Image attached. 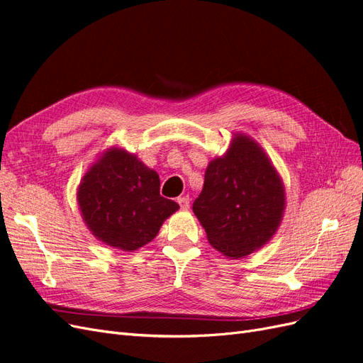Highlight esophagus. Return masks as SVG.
I'll use <instances>...</instances> for the list:
<instances>
[{
  "instance_id": "esophagus-1",
  "label": "esophagus",
  "mask_w": 363,
  "mask_h": 363,
  "mask_svg": "<svg viewBox=\"0 0 363 363\" xmlns=\"http://www.w3.org/2000/svg\"><path fill=\"white\" fill-rule=\"evenodd\" d=\"M177 203L180 204L182 211H188V208H189V203H191V200H189V196H188V195H186V196H179V199H177Z\"/></svg>"
}]
</instances>
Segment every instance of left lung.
<instances>
[{"label": "left lung", "instance_id": "left-lung-1", "mask_svg": "<svg viewBox=\"0 0 363 363\" xmlns=\"http://www.w3.org/2000/svg\"><path fill=\"white\" fill-rule=\"evenodd\" d=\"M192 208L208 244L228 259H242L276 235L286 192L267 151L236 131L224 155L208 162Z\"/></svg>", "mask_w": 363, "mask_h": 363}]
</instances>
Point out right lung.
<instances>
[{
    "label": "right lung",
    "instance_id": "add662e5",
    "mask_svg": "<svg viewBox=\"0 0 363 363\" xmlns=\"http://www.w3.org/2000/svg\"><path fill=\"white\" fill-rule=\"evenodd\" d=\"M87 230L108 247L136 251L151 242L180 206L160 196L159 174L123 147H108L77 188Z\"/></svg>",
    "mask_w": 363,
    "mask_h": 363
}]
</instances>
